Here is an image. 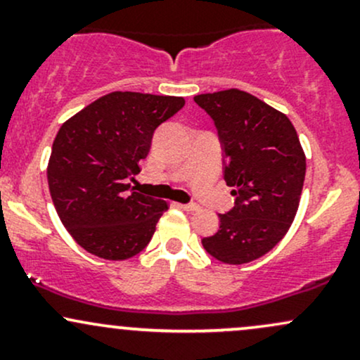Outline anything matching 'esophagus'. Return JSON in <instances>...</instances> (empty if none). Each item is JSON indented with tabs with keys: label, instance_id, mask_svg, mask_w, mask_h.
<instances>
[{
	"label": "esophagus",
	"instance_id": "esophagus-1",
	"mask_svg": "<svg viewBox=\"0 0 360 360\" xmlns=\"http://www.w3.org/2000/svg\"><path fill=\"white\" fill-rule=\"evenodd\" d=\"M179 208L184 210V212H196L200 206H198V205H179Z\"/></svg>",
	"mask_w": 360,
	"mask_h": 360
}]
</instances>
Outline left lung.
<instances>
[{
	"instance_id": "obj_1",
	"label": "left lung",
	"mask_w": 360,
	"mask_h": 360,
	"mask_svg": "<svg viewBox=\"0 0 360 360\" xmlns=\"http://www.w3.org/2000/svg\"><path fill=\"white\" fill-rule=\"evenodd\" d=\"M223 143L235 208L218 214V232L201 240L223 264L252 262L274 249L298 212L307 157L284 113L240 89L194 96Z\"/></svg>"
}]
</instances>
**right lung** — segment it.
<instances>
[{
    "label": "right lung",
    "instance_id": "1",
    "mask_svg": "<svg viewBox=\"0 0 360 360\" xmlns=\"http://www.w3.org/2000/svg\"><path fill=\"white\" fill-rule=\"evenodd\" d=\"M184 103L115 91L62 123L49 159V189L62 225L86 252L127 260L150 242L169 203L128 193L127 181L140 172L155 128Z\"/></svg>",
    "mask_w": 360,
    "mask_h": 360
}]
</instances>
